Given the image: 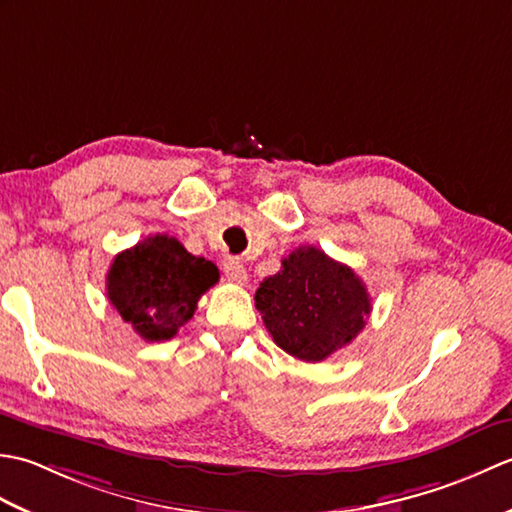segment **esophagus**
Listing matches in <instances>:
<instances>
[{
	"label": "esophagus",
	"mask_w": 512,
	"mask_h": 512,
	"mask_svg": "<svg viewBox=\"0 0 512 512\" xmlns=\"http://www.w3.org/2000/svg\"><path fill=\"white\" fill-rule=\"evenodd\" d=\"M222 266H224V275L228 277V281H233V284L244 286L246 281H248L246 268H244V264H242V262H239V259H235V257H226Z\"/></svg>",
	"instance_id": "34e87169"
}]
</instances>
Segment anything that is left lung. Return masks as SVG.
Returning <instances> with one entry per match:
<instances>
[{"label": "left lung", "mask_w": 512, "mask_h": 512, "mask_svg": "<svg viewBox=\"0 0 512 512\" xmlns=\"http://www.w3.org/2000/svg\"><path fill=\"white\" fill-rule=\"evenodd\" d=\"M255 306L281 350L319 363L356 339L372 299L350 266L317 246H301L281 259L277 275L259 284Z\"/></svg>", "instance_id": "8db88e82"}]
</instances>
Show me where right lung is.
I'll list each match as a JSON object with an SVG mask.
<instances>
[{"label": "right lung", "instance_id": "right-lung-1", "mask_svg": "<svg viewBox=\"0 0 512 512\" xmlns=\"http://www.w3.org/2000/svg\"><path fill=\"white\" fill-rule=\"evenodd\" d=\"M220 270L176 237L154 235L114 257L107 299L145 341H169L187 323Z\"/></svg>", "mask_w": 512, "mask_h": 512}]
</instances>
